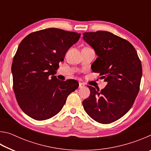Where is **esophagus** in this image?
<instances>
[{
	"label": "esophagus",
	"mask_w": 151,
	"mask_h": 151,
	"mask_svg": "<svg viewBox=\"0 0 151 151\" xmlns=\"http://www.w3.org/2000/svg\"><path fill=\"white\" fill-rule=\"evenodd\" d=\"M84 86H85V85H84V84L81 83H79V86H78V88H83Z\"/></svg>",
	"instance_id": "1"
}]
</instances>
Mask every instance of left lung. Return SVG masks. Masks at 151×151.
<instances>
[{
    "label": "left lung",
    "instance_id": "left-lung-1",
    "mask_svg": "<svg viewBox=\"0 0 151 151\" xmlns=\"http://www.w3.org/2000/svg\"><path fill=\"white\" fill-rule=\"evenodd\" d=\"M83 39L98 56L92 70L107 82L101 91L88 86L91 94L83 101L84 109L99 123H111L133 105L142 77L141 62L131 43L111 32H84Z\"/></svg>",
    "mask_w": 151,
    "mask_h": 151
}]
</instances>
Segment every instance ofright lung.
Listing matches in <instances>:
<instances>
[{"label": "right lung", "instance_id": "1", "mask_svg": "<svg viewBox=\"0 0 151 151\" xmlns=\"http://www.w3.org/2000/svg\"><path fill=\"white\" fill-rule=\"evenodd\" d=\"M80 37V33L50 28L30 33L20 42L12 64L13 89L20 109L32 119L44 121L55 116L78 87L76 81H61L55 75Z\"/></svg>", "mask_w": 151, "mask_h": 151}]
</instances>
